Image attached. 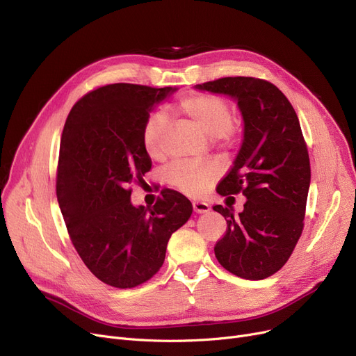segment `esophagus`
Returning a JSON list of instances; mask_svg holds the SVG:
<instances>
[{"label": "esophagus", "instance_id": "34e87169", "mask_svg": "<svg viewBox=\"0 0 356 356\" xmlns=\"http://www.w3.org/2000/svg\"><path fill=\"white\" fill-rule=\"evenodd\" d=\"M193 209L195 213H207L210 210V206L204 202H194Z\"/></svg>", "mask_w": 356, "mask_h": 356}]
</instances>
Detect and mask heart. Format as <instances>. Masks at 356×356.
Here are the masks:
<instances>
[{"label": "heart", "mask_w": 356, "mask_h": 356, "mask_svg": "<svg viewBox=\"0 0 356 356\" xmlns=\"http://www.w3.org/2000/svg\"><path fill=\"white\" fill-rule=\"evenodd\" d=\"M181 115L187 117L209 137L227 138L232 133L234 112L226 99L211 93H190L179 99L177 105ZM168 129V118L163 112H153L143 127V147L150 158L162 154L163 136ZM218 177V170L211 165L193 162H174L166 170V181L178 191L202 197L207 194Z\"/></svg>", "instance_id": "1"}]
</instances>
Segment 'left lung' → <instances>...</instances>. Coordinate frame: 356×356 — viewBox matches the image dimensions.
<instances>
[{
  "mask_svg": "<svg viewBox=\"0 0 356 356\" xmlns=\"http://www.w3.org/2000/svg\"><path fill=\"white\" fill-rule=\"evenodd\" d=\"M195 89L234 97L244 120V140L234 166L218 186L220 195L243 193L244 210L213 207L227 227L215 245L222 267L261 280L280 270L300 239L311 168L300 120L275 84L255 77H223Z\"/></svg>",
  "mask_w": 356,
  "mask_h": 356,
  "instance_id": "left-lung-1",
  "label": "left lung"
}]
</instances>
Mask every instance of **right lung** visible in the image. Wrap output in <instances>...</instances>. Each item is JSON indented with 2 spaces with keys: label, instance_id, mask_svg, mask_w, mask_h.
I'll return each instance as SVG.
<instances>
[{
  "label": "right lung",
  "instance_id": "1",
  "mask_svg": "<svg viewBox=\"0 0 356 356\" xmlns=\"http://www.w3.org/2000/svg\"><path fill=\"white\" fill-rule=\"evenodd\" d=\"M175 90L108 84L84 95L64 125L56 198L80 259L113 288H134L158 273L170 235L193 213L174 190H163L153 207L130 198V184L152 168L141 138L149 112Z\"/></svg>",
  "mask_w": 356,
  "mask_h": 356
}]
</instances>
